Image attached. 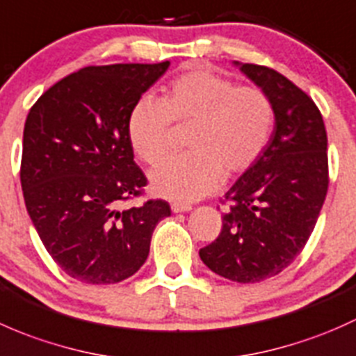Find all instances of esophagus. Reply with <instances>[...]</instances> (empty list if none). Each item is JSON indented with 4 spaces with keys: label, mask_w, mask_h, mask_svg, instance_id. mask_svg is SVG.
I'll use <instances>...</instances> for the list:
<instances>
[{
    "label": "esophagus",
    "mask_w": 356,
    "mask_h": 356,
    "mask_svg": "<svg viewBox=\"0 0 356 356\" xmlns=\"http://www.w3.org/2000/svg\"><path fill=\"white\" fill-rule=\"evenodd\" d=\"M171 211L173 212H188V211H192V205L175 202V204H171Z\"/></svg>",
    "instance_id": "1"
}]
</instances>
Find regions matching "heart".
<instances>
[{
  "instance_id": "b5f03b06",
  "label": "heart",
  "mask_w": 356,
  "mask_h": 356,
  "mask_svg": "<svg viewBox=\"0 0 356 356\" xmlns=\"http://www.w3.org/2000/svg\"><path fill=\"white\" fill-rule=\"evenodd\" d=\"M274 120V104L262 89L193 68L175 76L159 102L140 99L128 116L127 135L135 154L157 168L171 152V123L192 124L190 152L151 177L157 195L186 204L214 192L222 177L250 170L269 144Z\"/></svg>"
}]
</instances>
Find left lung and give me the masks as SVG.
<instances>
[{"mask_svg":"<svg viewBox=\"0 0 356 356\" xmlns=\"http://www.w3.org/2000/svg\"><path fill=\"white\" fill-rule=\"evenodd\" d=\"M270 97L276 124L257 163L226 192L222 229L199 255L234 283H259L286 269L303 250L329 185L327 134L315 102L262 65L236 63Z\"/></svg>","mask_w":356,"mask_h":356,"instance_id":"left-lung-1","label":"left lung"}]
</instances>
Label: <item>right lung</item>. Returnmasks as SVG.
I'll list each match as a JSON object with an SVG mask.
<instances>
[{
    "label": "right lung",
    "mask_w": 356,
    "mask_h": 356,
    "mask_svg": "<svg viewBox=\"0 0 356 356\" xmlns=\"http://www.w3.org/2000/svg\"><path fill=\"white\" fill-rule=\"evenodd\" d=\"M170 61L86 67L38 99L24 128L25 207L54 262L70 277L115 284L145 262L166 200L137 207L147 178L134 161L127 122Z\"/></svg>",
    "instance_id": "1"
}]
</instances>
